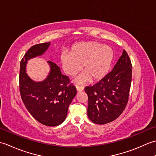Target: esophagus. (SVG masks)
<instances>
[{
  "instance_id": "34e87169",
  "label": "esophagus",
  "mask_w": 156,
  "mask_h": 156,
  "mask_svg": "<svg viewBox=\"0 0 156 156\" xmlns=\"http://www.w3.org/2000/svg\"><path fill=\"white\" fill-rule=\"evenodd\" d=\"M76 88H77V90L78 91H83L84 90V87H81V86H78V85H77L76 86Z\"/></svg>"
}]
</instances>
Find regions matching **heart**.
I'll return each instance as SVG.
<instances>
[{"mask_svg":"<svg viewBox=\"0 0 156 156\" xmlns=\"http://www.w3.org/2000/svg\"><path fill=\"white\" fill-rule=\"evenodd\" d=\"M114 58V51L108 46L94 41L75 44L70 53L60 56L62 67L66 75L74 77L81 71L83 65L84 73L77 83H84L91 79L98 81L102 79L109 71Z\"/></svg>","mask_w":156,"mask_h":156,"instance_id":"obj_1","label":"heart"}]
</instances>
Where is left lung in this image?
Masks as SVG:
<instances>
[{
  "label": "left lung",
  "instance_id": "8db88e82",
  "mask_svg": "<svg viewBox=\"0 0 156 156\" xmlns=\"http://www.w3.org/2000/svg\"><path fill=\"white\" fill-rule=\"evenodd\" d=\"M131 79V61L124 50L112 71L94 85L85 87L89 119L104 125L118 118L128 103Z\"/></svg>",
  "mask_w": 156,
  "mask_h": 156
}]
</instances>
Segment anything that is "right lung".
I'll return each instance as SVG.
<instances>
[{"label":"right lung","instance_id":"1","mask_svg":"<svg viewBox=\"0 0 156 156\" xmlns=\"http://www.w3.org/2000/svg\"><path fill=\"white\" fill-rule=\"evenodd\" d=\"M50 44H36L25 54L20 63V91L22 101L34 118L42 125L55 126L65 120L69 104L77 94L75 86L67 76L61 73L59 66L50 60V73L42 82L33 81L25 72L27 60L42 55Z\"/></svg>","mask_w":156,"mask_h":156}]
</instances>
